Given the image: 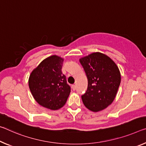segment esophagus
<instances>
[{
    "label": "esophagus",
    "mask_w": 146,
    "mask_h": 146,
    "mask_svg": "<svg viewBox=\"0 0 146 146\" xmlns=\"http://www.w3.org/2000/svg\"><path fill=\"white\" fill-rule=\"evenodd\" d=\"M71 88H72L73 91H75V90H76V86L75 85H72V86H71Z\"/></svg>",
    "instance_id": "34e87169"
}]
</instances>
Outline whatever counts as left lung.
<instances>
[{
	"label": "left lung",
	"mask_w": 146,
	"mask_h": 146,
	"mask_svg": "<svg viewBox=\"0 0 146 146\" xmlns=\"http://www.w3.org/2000/svg\"><path fill=\"white\" fill-rule=\"evenodd\" d=\"M88 78L86 92L82 96L88 109L99 112L114 100L121 82V74L115 62L103 53L93 52L79 59Z\"/></svg>",
	"instance_id": "left-lung-1"
}]
</instances>
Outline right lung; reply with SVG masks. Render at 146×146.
<instances>
[{"label":"right lung","instance_id":"add662e5","mask_svg":"<svg viewBox=\"0 0 146 146\" xmlns=\"http://www.w3.org/2000/svg\"><path fill=\"white\" fill-rule=\"evenodd\" d=\"M64 58L52 55L33 69L29 78L32 96L39 105L52 110L64 106L71 92L62 72Z\"/></svg>","mask_w":146,"mask_h":146}]
</instances>
